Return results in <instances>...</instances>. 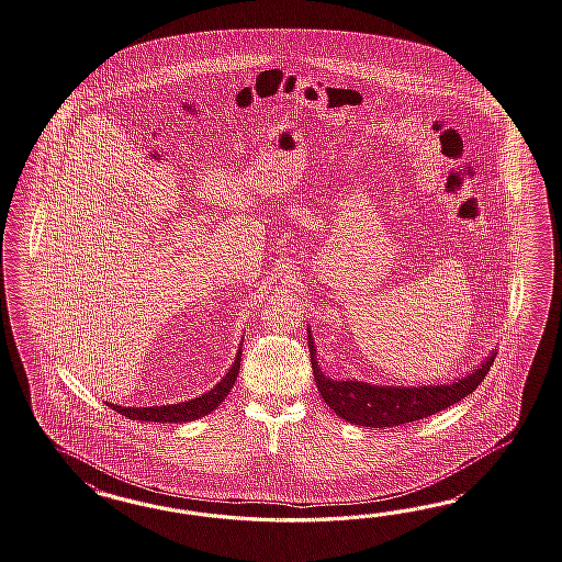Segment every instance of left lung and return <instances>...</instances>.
<instances>
[{
	"label": "left lung",
	"instance_id": "1",
	"mask_svg": "<svg viewBox=\"0 0 562 562\" xmlns=\"http://www.w3.org/2000/svg\"><path fill=\"white\" fill-rule=\"evenodd\" d=\"M311 363L315 371V382L323 400L330 411L351 425L383 428L402 426L414 420H423L437 412L449 408L459 400L469 396L487 375L495 353L485 357L477 370L467 373L452 383L438 385H375V383L356 382V380H333L325 375L313 345V335L308 330Z\"/></svg>",
	"mask_w": 562,
	"mask_h": 562
}]
</instances>
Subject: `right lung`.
<instances>
[{
    "mask_svg": "<svg viewBox=\"0 0 562 562\" xmlns=\"http://www.w3.org/2000/svg\"><path fill=\"white\" fill-rule=\"evenodd\" d=\"M239 366H241V347L235 356L232 370L225 373V378L221 380L213 390L205 392L203 396L192 397L187 402H179V404H166V406H148V408H132V406H117V404H110L111 411L120 412L125 418L130 420H144V423H162V425H177V423H191V420H199L206 414L215 411L225 397L229 396L233 383L237 380L239 373Z\"/></svg>",
    "mask_w": 562,
    "mask_h": 562,
    "instance_id": "1",
    "label": "right lung"
}]
</instances>
